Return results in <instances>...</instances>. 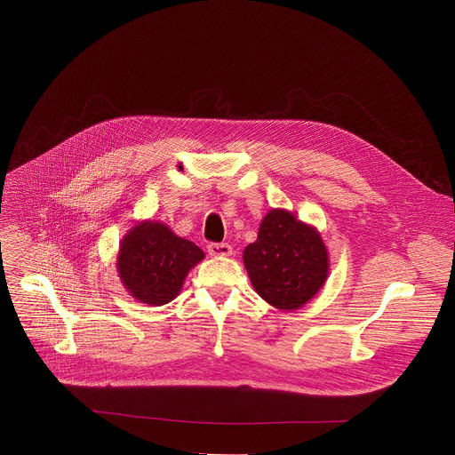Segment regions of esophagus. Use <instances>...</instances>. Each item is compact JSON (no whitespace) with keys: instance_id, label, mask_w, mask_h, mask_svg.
Here are the masks:
<instances>
[{"instance_id":"34e87169","label":"esophagus","mask_w":455,"mask_h":455,"mask_svg":"<svg viewBox=\"0 0 455 455\" xmlns=\"http://www.w3.org/2000/svg\"><path fill=\"white\" fill-rule=\"evenodd\" d=\"M206 249H208V254H210V256H217V258L229 256V254L233 252V249H231L229 243H215V242H212V243L206 245Z\"/></svg>"}]
</instances>
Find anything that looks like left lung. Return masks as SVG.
Wrapping results in <instances>:
<instances>
[{
    "mask_svg": "<svg viewBox=\"0 0 455 455\" xmlns=\"http://www.w3.org/2000/svg\"><path fill=\"white\" fill-rule=\"evenodd\" d=\"M243 262L256 292L280 310L308 303L323 287L329 266L321 235L285 210H269L262 219Z\"/></svg>",
    "mask_w": 455,
    "mask_h": 455,
    "instance_id": "obj_1",
    "label": "left lung"
}]
</instances>
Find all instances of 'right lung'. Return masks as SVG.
<instances>
[{"label":"right lung","instance_id":"obj_1","mask_svg":"<svg viewBox=\"0 0 455 455\" xmlns=\"http://www.w3.org/2000/svg\"><path fill=\"white\" fill-rule=\"evenodd\" d=\"M204 258L203 251L159 222L134 226L123 240L119 275L131 294L147 305L170 303L189 269Z\"/></svg>","mask_w":455,"mask_h":455}]
</instances>
